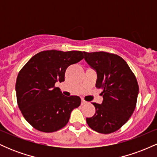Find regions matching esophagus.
Wrapping results in <instances>:
<instances>
[{
    "mask_svg": "<svg viewBox=\"0 0 157 157\" xmlns=\"http://www.w3.org/2000/svg\"><path fill=\"white\" fill-rule=\"evenodd\" d=\"M88 103V102L85 101L84 100H82V102H81V105H86V104Z\"/></svg>",
    "mask_w": 157,
    "mask_h": 157,
    "instance_id": "esophagus-1",
    "label": "esophagus"
}]
</instances>
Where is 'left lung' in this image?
<instances>
[{
    "mask_svg": "<svg viewBox=\"0 0 157 157\" xmlns=\"http://www.w3.org/2000/svg\"><path fill=\"white\" fill-rule=\"evenodd\" d=\"M85 60L96 70V87L102 89V104L92 102L94 115L86 118L91 129L101 134L119 130L136 105L139 86L134 74L121 57L105 52H84Z\"/></svg>",
    "mask_w": 157,
    "mask_h": 157,
    "instance_id": "left-lung-1",
    "label": "left lung"
}]
</instances>
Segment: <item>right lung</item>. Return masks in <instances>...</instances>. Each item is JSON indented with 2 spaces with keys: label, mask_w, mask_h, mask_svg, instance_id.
Masks as SVG:
<instances>
[{
  "label": "right lung",
  "mask_w": 157,
  "mask_h": 157,
  "mask_svg": "<svg viewBox=\"0 0 157 157\" xmlns=\"http://www.w3.org/2000/svg\"><path fill=\"white\" fill-rule=\"evenodd\" d=\"M83 57L81 51H43L33 56L19 71L15 86L17 105L34 128L52 133L68 123L81 99L63 96L55 83L63 82L66 68Z\"/></svg>",
  "instance_id": "1"
}]
</instances>
